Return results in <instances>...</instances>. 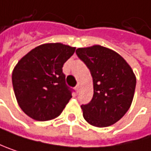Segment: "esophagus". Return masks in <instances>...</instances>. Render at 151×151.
<instances>
[{
    "instance_id": "obj_1",
    "label": "esophagus",
    "mask_w": 151,
    "mask_h": 151,
    "mask_svg": "<svg viewBox=\"0 0 151 151\" xmlns=\"http://www.w3.org/2000/svg\"><path fill=\"white\" fill-rule=\"evenodd\" d=\"M76 91L77 93L79 92V91H80V85H79V84H77V85L76 86Z\"/></svg>"
}]
</instances>
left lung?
<instances>
[{
    "label": "left lung",
    "mask_w": 151,
    "mask_h": 151,
    "mask_svg": "<svg viewBox=\"0 0 151 151\" xmlns=\"http://www.w3.org/2000/svg\"><path fill=\"white\" fill-rule=\"evenodd\" d=\"M77 56L90 69L93 98L82 105L84 119L92 126L106 127L116 123L132 104L136 78L127 62L116 52L101 46L78 48Z\"/></svg>",
    "instance_id": "obj_1"
}]
</instances>
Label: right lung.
Returning <instances> with one entry per match:
<instances>
[{
	"instance_id": "1",
	"label": "right lung",
	"mask_w": 151,
	"mask_h": 151,
	"mask_svg": "<svg viewBox=\"0 0 151 151\" xmlns=\"http://www.w3.org/2000/svg\"><path fill=\"white\" fill-rule=\"evenodd\" d=\"M75 51L76 47L61 43L44 44L16 65L14 92L20 108L32 119L45 121L58 117L72 98L62 67Z\"/></svg>"
}]
</instances>
